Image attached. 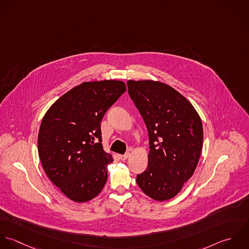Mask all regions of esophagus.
Masks as SVG:
<instances>
[{
    "instance_id": "esophagus-1",
    "label": "esophagus",
    "mask_w": 249,
    "mask_h": 249,
    "mask_svg": "<svg viewBox=\"0 0 249 249\" xmlns=\"http://www.w3.org/2000/svg\"><path fill=\"white\" fill-rule=\"evenodd\" d=\"M129 156H130V154L127 153V154H124V155H119V158H120V160H127V158H128Z\"/></svg>"
}]
</instances>
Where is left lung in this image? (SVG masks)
<instances>
[{"label":"left lung","instance_id":"left-lung-1","mask_svg":"<svg viewBox=\"0 0 249 249\" xmlns=\"http://www.w3.org/2000/svg\"><path fill=\"white\" fill-rule=\"evenodd\" d=\"M128 92L149 137L148 166L137 183L151 198H173L198 163L203 127L194 106L171 87L154 81H128Z\"/></svg>","mask_w":249,"mask_h":249}]
</instances>
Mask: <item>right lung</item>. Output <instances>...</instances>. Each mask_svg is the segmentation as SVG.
I'll return each instance as SVG.
<instances>
[{
  "mask_svg": "<svg viewBox=\"0 0 249 249\" xmlns=\"http://www.w3.org/2000/svg\"><path fill=\"white\" fill-rule=\"evenodd\" d=\"M126 91L121 81L87 82L56 100L38 134V155L47 176L68 198L86 202L103 190L112 157L102 146L101 121Z\"/></svg>",
  "mask_w": 249,
  "mask_h": 249,
  "instance_id": "obj_1",
  "label": "right lung"
}]
</instances>
